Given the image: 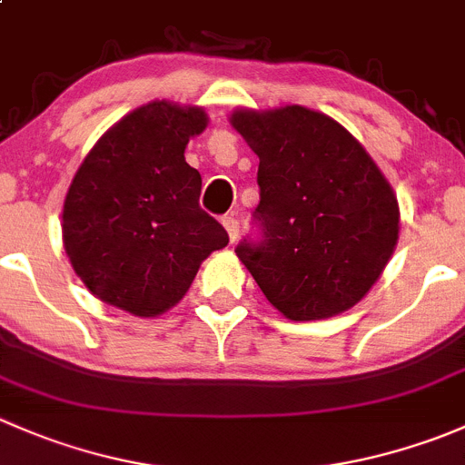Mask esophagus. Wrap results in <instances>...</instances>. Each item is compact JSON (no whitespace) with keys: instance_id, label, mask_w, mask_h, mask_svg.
Returning a JSON list of instances; mask_svg holds the SVG:
<instances>
[{"instance_id":"obj_1","label":"esophagus","mask_w":465,"mask_h":465,"mask_svg":"<svg viewBox=\"0 0 465 465\" xmlns=\"http://www.w3.org/2000/svg\"><path fill=\"white\" fill-rule=\"evenodd\" d=\"M223 224H224V229H227V233H229V241H232V242L236 241L238 232H241V223H238V220L233 218V215H224Z\"/></svg>"}]
</instances>
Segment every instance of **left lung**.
Instances as JSON below:
<instances>
[{"mask_svg":"<svg viewBox=\"0 0 465 465\" xmlns=\"http://www.w3.org/2000/svg\"><path fill=\"white\" fill-rule=\"evenodd\" d=\"M259 154L256 236L236 245L267 302L294 322L340 315L369 292L398 241V200L337 121L299 105L238 110Z\"/></svg>","mask_w":465,"mask_h":465,"instance_id":"obj_1","label":"left lung"}]
</instances>
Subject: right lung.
<instances>
[{
  "label": "right lung",
  "instance_id": "1",
  "mask_svg": "<svg viewBox=\"0 0 465 465\" xmlns=\"http://www.w3.org/2000/svg\"><path fill=\"white\" fill-rule=\"evenodd\" d=\"M206 128L200 107L154 101L107 130L78 168L63 209L74 270L101 302L137 317L162 315L198 267L229 242L200 206L203 177L184 159Z\"/></svg>",
  "mask_w": 465,
  "mask_h": 465
}]
</instances>
